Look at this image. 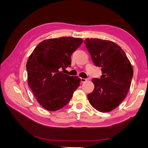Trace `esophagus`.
<instances>
[{"mask_svg": "<svg viewBox=\"0 0 148 148\" xmlns=\"http://www.w3.org/2000/svg\"><path fill=\"white\" fill-rule=\"evenodd\" d=\"M87 81V79H85V78H83V77H81V81L82 83L85 82V81Z\"/></svg>", "mask_w": 148, "mask_h": 148, "instance_id": "esophagus-1", "label": "esophagus"}]
</instances>
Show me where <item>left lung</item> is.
Listing matches in <instances>:
<instances>
[{
    "label": "left lung",
    "instance_id": "obj_1",
    "mask_svg": "<svg viewBox=\"0 0 148 148\" xmlns=\"http://www.w3.org/2000/svg\"><path fill=\"white\" fill-rule=\"evenodd\" d=\"M84 43L93 64L102 68L100 79L92 80L95 88L88 99L97 111L110 112L127 96L133 77L132 66L125 51L114 42L88 38Z\"/></svg>",
    "mask_w": 148,
    "mask_h": 148
}]
</instances>
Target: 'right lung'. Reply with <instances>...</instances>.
Segmentation results:
<instances>
[{"mask_svg":"<svg viewBox=\"0 0 148 148\" xmlns=\"http://www.w3.org/2000/svg\"><path fill=\"white\" fill-rule=\"evenodd\" d=\"M83 42L82 39L71 37L46 39L28 59V84L37 102L48 111L64 108L79 86L81 79L60 70L71 67V56Z\"/></svg>","mask_w":148,"mask_h":148,"instance_id":"obj_1","label":"right lung"}]
</instances>
